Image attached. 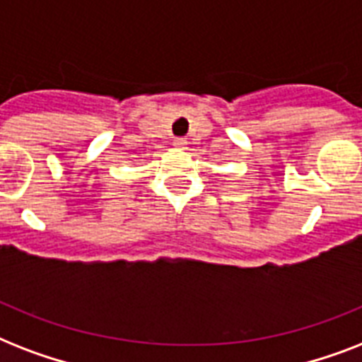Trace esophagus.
I'll return each mask as SVG.
<instances>
[{"label":"esophagus","instance_id":"esophagus-1","mask_svg":"<svg viewBox=\"0 0 362 362\" xmlns=\"http://www.w3.org/2000/svg\"><path fill=\"white\" fill-rule=\"evenodd\" d=\"M176 148H180V150H184V148H187V141L186 139H182V136H178V139H175V142H173Z\"/></svg>","mask_w":362,"mask_h":362}]
</instances>
